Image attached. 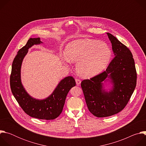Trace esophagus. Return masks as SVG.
<instances>
[{"label": "esophagus", "mask_w": 146, "mask_h": 146, "mask_svg": "<svg viewBox=\"0 0 146 146\" xmlns=\"http://www.w3.org/2000/svg\"><path fill=\"white\" fill-rule=\"evenodd\" d=\"M75 81H76V84H77V86H78V85H80V84H81V81H80V80H79V79H78V78H76Z\"/></svg>", "instance_id": "34e87169"}]
</instances>
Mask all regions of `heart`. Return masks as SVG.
<instances>
[{
    "mask_svg": "<svg viewBox=\"0 0 146 146\" xmlns=\"http://www.w3.org/2000/svg\"><path fill=\"white\" fill-rule=\"evenodd\" d=\"M111 50L104 41L90 38L75 40L65 47V54L62 56L65 64L77 62L76 70L84 78L94 77L105 70L108 66Z\"/></svg>",
    "mask_w": 146,
    "mask_h": 146,
    "instance_id": "1",
    "label": "heart"
}]
</instances>
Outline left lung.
Masks as SVG:
<instances>
[{
  "label": "left lung",
  "instance_id": "8db88e82",
  "mask_svg": "<svg viewBox=\"0 0 146 146\" xmlns=\"http://www.w3.org/2000/svg\"><path fill=\"white\" fill-rule=\"evenodd\" d=\"M107 35L115 57L106 71L81 83L88 110L97 117H109L121 111L136 86L137 74L131 51L115 36ZM108 85L111 88L106 89Z\"/></svg>",
  "mask_w": 146,
  "mask_h": 146
}]
</instances>
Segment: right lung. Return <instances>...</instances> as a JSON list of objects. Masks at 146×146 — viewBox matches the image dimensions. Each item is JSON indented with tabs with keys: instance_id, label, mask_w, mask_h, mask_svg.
I'll list each match as a JSON object with an SVG mask.
<instances>
[{
	"instance_id": "obj_1",
	"label": "right lung",
	"mask_w": 146,
	"mask_h": 146,
	"mask_svg": "<svg viewBox=\"0 0 146 146\" xmlns=\"http://www.w3.org/2000/svg\"><path fill=\"white\" fill-rule=\"evenodd\" d=\"M42 43L40 37L30 38L26 45L18 51L12 64L10 87L16 100L28 115L49 120L56 118L62 113L66 96L70 90L76 86V82L72 76L65 77L59 82L52 94L43 99L34 98L27 92L21 76L23 61L30 48Z\"/></svg>"
}]
</instances>
